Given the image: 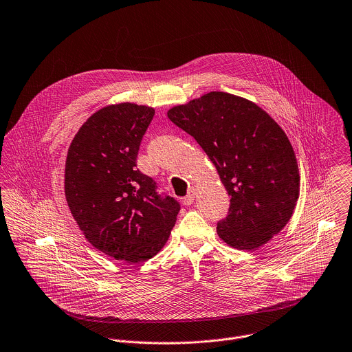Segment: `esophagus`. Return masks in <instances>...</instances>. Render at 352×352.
<instances>
[{
  "label": "esophagus",
  "mask_w": 352,
  "mask_h": 352,
  "mask_svg": "<svg viewBox=\"0 0 352 352\" xmlns=\"http://www.w3.org/2000/svg\"><path fill=\"white\" fill-rule=\"evenodd\" d=\"M195 197H196V192H195L193 188H190V189L188 190V195L184 197V204H185V206H192L193 201H195Z\"/></svg>",
  "instance_id": "esophagus-1"
}]
</instances>
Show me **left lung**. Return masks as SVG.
<instances>
[{
    "label": "left lung",
    "mask_w": 352,
    "mask_h": 352,
    "mask_svg": "<svg viewBox=\"0 0 352 352\" xmlns=\"http://www.w3.org/2000/svg\"><path fill=\"white\" fill-rule=\"evenodd\" d=\"M215 164L230 196L218 236L237 250H256L280 233L299 197V170L283 129L256 104L211 91L167 112Z\"/></svg>",
    "instance_id": "left-lung-1"
}]
</instances>
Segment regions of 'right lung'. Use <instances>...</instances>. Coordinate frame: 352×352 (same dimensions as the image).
<instances>
[{
  "label": "right lung",
  "instance_id": "right-lung-1",
  "mask_svg": "<svg viewBox=\"0 0 352 352\" xmlns=\"http://www.w3.org/2000/svg\"><path fill=\"white\" fill-rule=\"evenodd\" d=\"M153 115V108L131 102L97 111L74 137L65 162V199L85 237L129 263L148 261L162 250L181 210L137 168Z\"/></svg>",
  "mask_w": 352,
  "mask_h": 352
}]
</instances>
